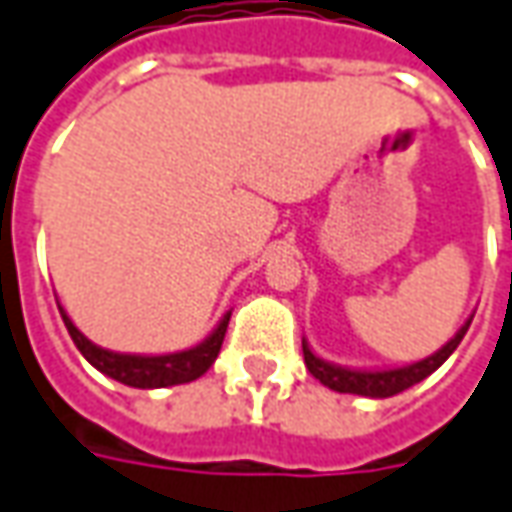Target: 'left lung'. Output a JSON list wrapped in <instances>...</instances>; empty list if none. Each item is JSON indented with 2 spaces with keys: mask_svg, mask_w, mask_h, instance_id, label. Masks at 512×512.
I'll return each mask as SVG.
<instances>
[{
  "mask_svg": "<svg viewBox=\"0 0 512 512\" xmlns=\"http://www.w3.org/2000/svg\"><path fill=\"white\" fill-rule=\"evenodd\" d=\"M468 327H471V321L459 329L437 355L420 360V363H411V366H403V369H389V372H352V369H341V366H332V363H324L321 358H315L307 344L301 346H304V363H307L310 375L315 380H321L324 386H329L332 392L360 394V397H394V394L411 389L414 383L425 380L431 372H437L442 363L451 358V352L459 346V341L465 338Z\"/></svg>",
  "mask_w": 512,
  "mask_h": 512,
  "instance_id": "obj_1",
  "label": "left lung"
}]
</instances>
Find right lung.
I'll return each instance as SVG.
<instances>
[{
	"mask_svg": "<svg viewBox=\"0 0 512 512\" xmlns=\"http://www.w3.org/2000/svg\"><path fill=\"white\" fill-rule=\"evenodd\" d=\"M61 310V307H58ZM64 327L70 332L72 344L81 349V355L104 375L115 377L123 386H135V389H163V386H180V383H191L200 375H205L211 369V363L222 349L225 332H228V321L231 315H225L219 321V327L214 329V335L208 341H202L200 346L188 349V352H174V355H157V358H140V355H118L101 349L92 341H87L70 318L67 312L61 310Z\"/></svg>",
	"mask_w": 512,
	"mask_h": 512,
	"instance_id": "add662e5",
	"label": "right lung"
}]
</instances>
